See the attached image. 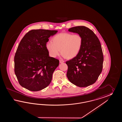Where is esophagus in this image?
Instances as JSON below:
<instances>
[{
  "label": "esophagus",
  "instance_id": "34e87169",
  "mask_svg": "<svg viewBox=\"0 0 122 122\" xmlns=\"http://www.w3.org/2000/svg\"><path fill=\"white\" fill-rule=\"evenodd\" d=\"M59 62H60V63H63L64 62V60H59Z\"/></svg>",
  "mask_w": 122,
  "mask_h": 122
}]
</instances>
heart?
<instances>
[{"label":"heart","mask_w":122,"mask_h":122,"mask_svg":"<svg viewBox=\"0 0 122 122\" xmlns=\"http://www.w3.org/2000/svg\"><path fill=\"white\" fill-rule=\"evenodd\" d=\"M83 44L81 35L64 32L54 36L52 42L46 43V49L50 56L56 58L61 52L64 58H74L81 52Z\"/></svg>","instance_id":"b5f03b06"}]
</instances>
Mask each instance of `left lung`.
Listing matches in <instances>:
<instances>
[{
	"label": "left lung",
	"mask_w": 122,
	"mask_h": 122,
	"mask_svg": "<svg viewBox=\"0 0 122 122\" xmlns=\"http://www.w3.org/2000/svg\"><path fill=\"white\" fill-rule=\"evenodd\" d=\"M68 30L81 35L83 44L79 54L66 62L68 67L67 76L76 86L86 87L96 82L102 70L103 55L101 43L93 31L86 26H75Z\"/></svg>",
	"instance_id": "left-lung-1"
}]
</instances>
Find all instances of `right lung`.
Wrapping results in <instances>:
<instances>
[{
    "mask_svg": "<svg viewBox=\"0 0 122 122\" xmlns=\"http://www.w3.org/2000/svg\"><path fill=\"white\" fill-rule=\"evenodd\" d=\"M55 30H31L24 36L15 52V73L20 85L32 92L41 91L51 83L59 60L49 56L46 45Z\"/></svg>",
    "mask_w": 122,
    "mask_h": 122,
    "instance_id": "add662e5",
    "label": "right lung"
}]
</instances>
